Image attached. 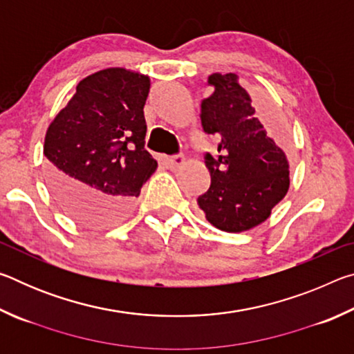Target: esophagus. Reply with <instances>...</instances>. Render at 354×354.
Instances as JSON below:
<instances>
[{
    "instance_id": "1",
    "label": "esophagus",
    "mask_w": 354,
    "mask_h": 354,
    "mask_svg": "<svg viewBox=\"0 0 354 354\" xmlns=\"http://www.w3.org/2000/svg\"><path fill=\"white\" fill-rule=\"evenodd\" d=\"M183 164H184L183 154H176V156H170V158H167V165H169L170 169H179Z\"/></svg>"
}]
</instances>
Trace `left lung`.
I'll list each match as a JSON object with an SVG mask.
<instances>
[{
	"label": "left lung",
	"mask_w": 354,
	"mask_h": 354,
	"mask_svg": "<svg viewBox=\"0 0 354 354\" xmlns=\"http://www.w3.org/2000/svg\"><path fill=\"white\" fill-rule=\"evenodd\" d=\"M207 84L214 92L201 103V128L218 143L217 154H205L211 185L196 203L212 226L242 232L266 221L284 198L289 162L254 117L237 75L214 73Z\"/></svg>",
	"instance_id": "1"
}]
</instances>
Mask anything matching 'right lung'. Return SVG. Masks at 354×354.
Here are the masks:
<instances>
[{"label":"right lung","instance_id":"obj_1","mask_svg":"<svg viewBox=\"0 0 354 354\" xmlns=\"http://www.w3.org/2000/svg\"><path fill=\"white\" fill-rule=\"evenodd\" d=\"M149 77L106 68L84 77L46 131L48 185L84 225L106 227L133 209L158 162L145 149Z\"/></svg>","mask_w":354,"mask_h":354}]
</instances>
